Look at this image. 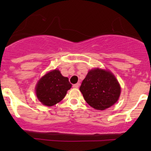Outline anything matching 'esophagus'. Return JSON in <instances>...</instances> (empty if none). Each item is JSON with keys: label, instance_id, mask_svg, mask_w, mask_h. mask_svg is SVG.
<instances>
[{"label": "esophagus", "instance_id": "34e87169", "mask_svg": "<svg viewBox=\"0 0 151 151\" xmlns=\"http://www.w3.org/2000/svg\"><path fill=\"white\" fill-rule=\"evenodd\" d=\"M73 86L74 88H78L79 86V83H77V84H73Z\"/></svg>", "mask_w": 151, "mask_h": 151}]
</instances>
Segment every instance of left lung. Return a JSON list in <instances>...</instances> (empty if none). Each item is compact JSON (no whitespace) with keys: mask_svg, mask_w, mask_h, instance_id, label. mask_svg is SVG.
<instances>
[{"mask_svg":"<svg viewBox=\"0 0 151 151\" xmlns=\"http://www.w3.org/2000/svg\"><path fill=\"white\" fill-rule=\"evenodd\" d=\"M79 90L89 106L104 110L113 106L121 94L119 81L110 71L95 68L89 71Z\"/></svg>","mask_w":151,"mask_h":151,"instance_id":"8db88e82","label":"left lung"}]
</instances>
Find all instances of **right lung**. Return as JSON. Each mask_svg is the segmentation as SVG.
I'll return each mask as SVG.
<instances>
[{"instance_id": "1", "label": "right lung", "mask_w": 151, "mask_h": 151, "mask_svg": "<svg viewBox=\"0 0 151 151\" xmlns=\"http://www.w3.org/2000/svg\"><path fill=\"white\" fill-rule=\"evenodd\" d=\"M71 87L68 78L63 77L58 70H55L38 81L35 87L36 96L43 105L52 106L61 101Z\"/></svg>"}]
</instances>
